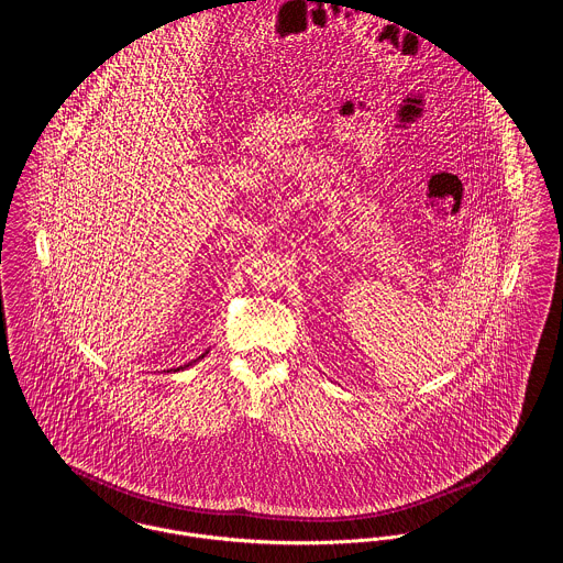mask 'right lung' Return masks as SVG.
<instances>
[{
    "label": "right lung",
    "instance_id": "right-lung-1",
    "mask_svg": "<svg viewBox=\"0 0 563 563\" xmlns=\"http://www.w3.org/2000/svg\"><path fill=\"white\" fill-rule=\"evenodd\" d=\"M201 357H203V355H201ZM186 366H188V364H186ZM179 368H181V366H179ZM179 368H175V371H179Z\"/></svg>",
    "mask_w": 563,
    "mask_h": 563
}]
</instances>
